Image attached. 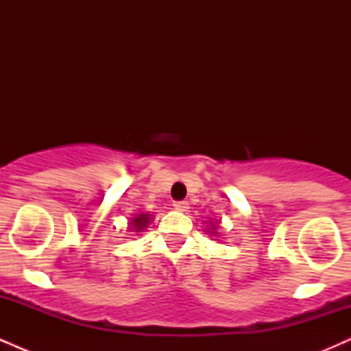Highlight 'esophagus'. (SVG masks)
<instances>
[{
  "mask_svg": "<svg viewBox=\"0 0 351 351\" xmlns=\"http://www.w3.org/2000/svg\"><path fill=\"white\" fill-rule=\"evenodd\" d=\"M175 209H178V211H188L189 209V203L188 201H175Z\"/></svg>",
  "mask_w": 351,
  "mask_h": 351,
  "instance_id": "obj_1",
  "label": "esophagus"
}]
</instances>
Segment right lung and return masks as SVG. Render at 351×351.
<instances>
[{
  "label": "right lung",
  "instance_id": "1",
  "mask_svg": "<svg viewBox=\"0 0 351 351\" xmlns=\"http://www.w3.org/2000/svg\"><path fill=\"white\" fill-rule=\"evenodd\" d=\"M148 223H150V217H148V215H136V217L132 219V226H134L136 231L147 228Z\"/></svg>",
  "mask_w": 351,
  "mask_h": 351
}]
</instances>
